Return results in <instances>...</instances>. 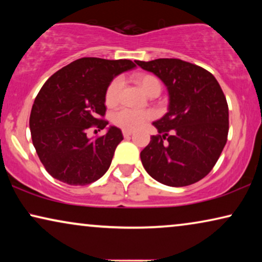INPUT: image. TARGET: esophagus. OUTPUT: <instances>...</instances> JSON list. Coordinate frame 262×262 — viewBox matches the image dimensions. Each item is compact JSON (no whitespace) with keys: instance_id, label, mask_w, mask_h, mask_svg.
I'll use <instances>...</instances> for the list:
<instances>
[{"instance_id":"34e87169","label":"esophagus","mask_w":262,"mask_h":262,"mask_svg":"<svg viewBox=\"0 0 262 262\" xmlns=\"http://www.w3.org/2000/svg\"><path fill=\"white\" fill-rule=\"evenodd\" d=\"M132 135V131H128V130H123V136L125 138L130 137V136Z\"/></svg>"}]
</instances>
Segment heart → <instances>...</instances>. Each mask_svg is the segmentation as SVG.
Instances as JSON below:
<instances>
[{
  "label": "heart",
  "instance_id": "b5f03b06",
  "mask_svg": "<svg viewBox=\"0 0 262 262\" xmlns=\"http://www.w3.org/2000/svg\"><path fill=\"white\" fill-rule=\"evenodd\" d=\"M137 82L148 95L154 91L161 92V82L154 75H139L137 77ZM123 84L124 80L121 76H116L110 82L105 92V101L107 105L113 106L118 103L120 99V92ZM154 118H155V112H152V111H137L124 107V108L118 110L113 114V123L117 126L124 128V130L135 131L144 126L148 121L154 119Z\"/></svg>",
  "mask_w": 262,
  "mask_h": 262
}]
</instances>
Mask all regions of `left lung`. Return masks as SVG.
I'll use <instances>...</instances> for the list:
<instances>
[{
  "label": "left lung",
  "instance_id": "8db88e82",
  "mask_svg": "<svg viewBox=\"0 0 262 262\" xmlns=\"http://www.w3.org/2000/svg\"><path fill=\"white\" fill-rule=\"evenodd\" d=\"M167 85L169 108L155 121L159 135L141 151L150 177L171 187L202 180L212 170L228 139L229 108L210 71L178 58L136 60Z\"/></svg>",
  "mask_w": 262,
  "mask_h": 262
}]
</instances>
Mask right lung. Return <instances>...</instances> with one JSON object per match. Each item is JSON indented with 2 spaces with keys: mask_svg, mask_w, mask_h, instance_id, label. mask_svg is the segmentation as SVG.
<instances>
[{
  "mask_svg": "<svg viewBox=\"0 0 262 262\" xmlns=\"http://www.w3.org/2000/svg\"><path fill=\"white\" fill-rule=\"evenodd\" d=\"M135 67L130 59L83 57L45 82L32 106L30 128L35 151L52 178L84 186L108 170L117 145L123 141L121 130L111 126L94 139L87 137V131L106 127L107 85Z\"/></svg>",
  "mask_w": 262,
  "mask_h": 262,
  "instance_id": "obj_1",
  "label": "right lung"
}]
</instances>
